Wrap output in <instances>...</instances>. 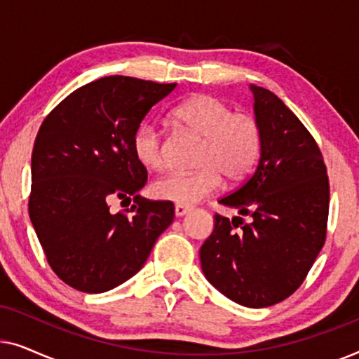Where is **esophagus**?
<instances>
[{
    "instance_id": "34e87169",
    "label": "esophagus",
    "mask_w": 359,
    "mask_h": 359,
    "mask_svg": "<svg viewBox=\"0 0 359 359\" xmlns=\"http://www.w3.org/2000/svg\"><path fill=\"white\" fill-rule=\"evenodd\" d=\"M188 212H189L188 205H183V204H176L175 205V215H176V217H183V215H186Z\"/></svg>"
}]
</instances>
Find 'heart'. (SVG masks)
I'll list each match as a JSON object with an SVG mask.
<instances>
[{
  "instance_id": "b5f03b06",
  "label": "heart",
  "mask_w": 359,
  "mask_h": 359,
  "mask_svg": "<svg viewBox=\"0 0 359 359\" xmlns=\"http://www.w3.org/2000/svg\"><path fill=\"white\" fill-rule=\"evenodd\" d=\"M173 119L203 139L194 173H171L151 184L156 199L193 205L220 188L222 176L240 181L257 163L262 150V132L253 116L232 112L227 102L210 95H196L175 107ZM137 161L149 170L165 165L161 132L154 124H142L132 139Z\"/></svg>"
}]
</instances>
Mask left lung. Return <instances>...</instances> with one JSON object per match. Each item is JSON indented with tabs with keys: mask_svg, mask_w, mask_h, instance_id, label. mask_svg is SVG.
<instances>
[{
	"mask_svg": "<svg viewBox=\"0 0 359 359\" xmlns=\"http://www.w3.org/2000/svg\"><path fill=\"white\" fill-rule=\"evenodd\" d=\"M262 150L255 173L219 201L238 210L214 215V232L199 250L208 281L240 306L262 309L301 286L325 243L327 168L297 116L269 90L250 85ZM249 219L245 223L243 217Z\"/></svg>",
	"mask_w": 359,
	"mask_h": 359,
	"instance_id": "left-lung-1",
	"label": "left lung"
}]
</instances>
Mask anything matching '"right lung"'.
I'll use <instances>...</instances> for the list:
<instances>
[{
    "instance_id": "add662e5",
    "label": "right lung",
    "mask_w": 359,
    "mask_h": 359,
    "mask_svg": "<svg viewBox=\"0 0 359 359\" xmlns=\"http://www.w3.org/2000/svg\"><path fill=\"white\" fill-rule=\"evenodd\" d=\"M175 88L132 76L100 78L68 95L39 129L29 217L50 268L76 291L100 294L126 283L173 222V203L139 194L147 170L132 139ZM112 198L135 204L114 215Z\"/></svg>"
}]
</instances>
